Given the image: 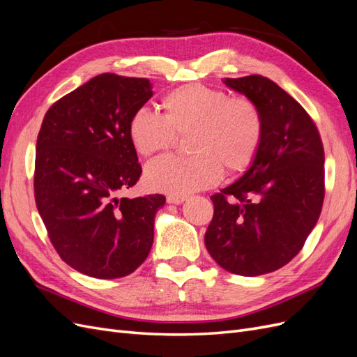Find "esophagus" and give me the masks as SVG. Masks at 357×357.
<instances>
[{"instance_id":"obj_1","label":"esophagus","mask_w":357,"mask_h":357,"mask_svg":"<svg viewBox=\"0 0 357 357\" xmlns=\"http://www.w3.org/2000/svg\"><path fill=\"white\" fill-rule=\"evenodd\" d=\"M186 199V197H183V195H168L167 197V201L169 202V204H181L183 201Z\"/></svg>"}]
</instances>
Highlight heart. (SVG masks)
<instances>
[{"label": "heart", "mask_w": 357, "mask_h": 357, "mask_svg": "<svg viewBox=\"0 0 357 357\" xmlns=\"http://www.w3.org/2000/svg\"><path fill=\"white\" fill-rule=\"evenodd\" d=\"M164 114L138 109L128 122V137L138 155L155 158L174 146L176 135H189L190 158H164L149 165V186L172 195L215 185L223 169L240 174L252 165L264 138L259 107L244 96L201 83L183 84L160 102Z\"/></svg>", "instance_id": "obj_1"}]
</instances>
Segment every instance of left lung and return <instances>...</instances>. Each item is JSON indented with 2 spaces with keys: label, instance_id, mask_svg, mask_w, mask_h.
Returning <instances> with one entry per match:
<instances>
[{
  "label": "left lung",
  "instance_id": "left-lung-1",
  "mask_svg": "<svg viewBox=\"0 0 357 357\" xmlns=\"http://www.w3.org/2000/svg\"><path fill=\"white\" fill-rule=\"evenodd\" d=\"M264 117V138L245 174L211 197L205 247L223 269L256 277L284 266L304 247L325 198V152L302 105L264 75L225 79Z\"/></svg>",
  "mask_w": 357,
  "mask_h": 357
}]
</instances>
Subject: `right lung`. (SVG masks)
Segmentation results:
<instances>
[{"label":"right lung","instance_id":"obj_1","mask_svg":"<svg viewBox=\"0 0 357 357\" xmlns=\"http://www.w3.org/2000/svg\"><path fill=\"white\" fill-rule=\"evenodd\" d=\"M152 95L147 79L104 73L62 96L43 119L36 204L62 261L84 275H129L152 248L165 197L119 198L142 176L128 122Z\"/></svg>","mask_w":357,"mask_h":357}]
</instances>
